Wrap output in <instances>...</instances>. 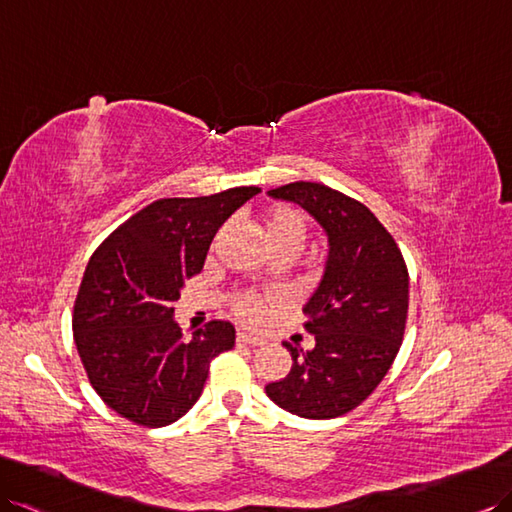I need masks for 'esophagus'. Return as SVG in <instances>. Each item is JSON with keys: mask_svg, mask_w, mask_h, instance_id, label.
<instances>
[{"mask_svg": "<svg viewBox=\"0 0 512 512\" xmlns=\"http://www.w3.org/2000/svg\"><path fill=\"white\" fill-rule=\"evenodd\" d=\"M236 341L245 343V345H254V347L265 345V339H260V336H254V334H249V332H239V334H236Z\"/></svg>", "mask_w": 512, "mask_h": 512, "instance_id": "34e87169", "label": "esophagus"}]
</instances>
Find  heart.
<instances>
[{
  "label": "heart",
  "mask_w": 512,
  "mask_h": 512,
  "mask_svg": "<svg viewBox=\"0 0 512 512\" xmlns=\"http://www.w3.org/2000/svg\"><path fill=\"white\" fill-rule=\"evenodd\" d=\"M265 234L269 243H293L302 247L306 236V226L302 215L289 206H273L265 213ZM267 299L254 293H241L234 297L236 315L247 323H258L265 315Z\"/></svg>",
  "instance_id": "1"
}]
</instances>
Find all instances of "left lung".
I'll return each instance as SVG.
<instances>
[{
  "mask_svg": "<svg viewBox=\"0 0 512 512\" xmlns=\"http://www.w3.org/2000/svg\"><path fill=\"white\" fill-rule=\"evenodd\" d=\"M295 202L328 236V258L304 304L313 350L291 352L286 378L269 382L271 402L304 419L350 413L376 391L400 352L408 315V269L393 236L367 206L319 182L269 191Z\"/></svg>",
  "mask_w": 512,
  "mask_h": 512,
  "instance_id": "1",
  "label": "left lung"
}]
</instances>
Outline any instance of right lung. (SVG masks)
Returning a JSON list of instances; mask_svg holds the SVG:
<instances>
[{"label": "right lung", "mask_w": 512, "mask_h": 512, "mask_svg": "<svg viewBox=\"0 0 512 512\" xmlns=\"http://www.w3.org/2000/svg\"><path fill=\"white\" fill-rule=\"evenodd\" d=\"M236 186L145 206L95 249L73 306V341L91 386L136 426L162 428L189 413L210 360L234 347L228 321L184 339L173 319L184 280L202 271L217 230L258 195Z\"/></svg>", "instance_id": "1"}]
</instances>
